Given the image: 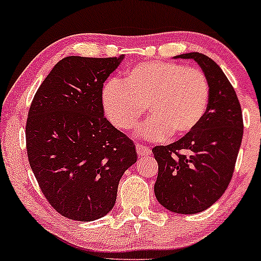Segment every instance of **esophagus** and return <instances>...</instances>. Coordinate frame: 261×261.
Returning a JSON list of instances; mask_svg holds the SVG:
<instances>
[{
    "mask_svg": "<svg viewBox=\"0 0 261 261\" xmlns=\"http://www.w3.org/2000/svg\"><path fill=\"white\" fill-rule=\"evenodd\" d=\"M137 153H138L139 156H145V155H150L151 150L148 148V146L143 145V144H137Z\"/></svg>",
    "mask_w": 261,
    "mask_h": 261,
    "instance_id": "34e87169",
    "label": "esophagus"
}]
</instances>
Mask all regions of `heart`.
Returning <instances> with one entry per match:
<instances>
[{"mask_svg":"<svg viewBox=\"0 0 261 261\" xmlns=\"http://www.w3.org/2000/svg\"><path fill=\"white\" fill-rule=\"evenodd\" d=\"M208 101L210 85L202 70L168 61L139 64L125 81L111 79L102 89L105 115L121 130L136 127L148 106L153 117L137 132L148 140L186 136L200 124Z\"/></svg>","mask_w":261,"mask_h":261,"instance_id":"heart-1","label":"heart"}]
</instances>
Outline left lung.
<instances>
[{
    "instance_id": "left-lung-1",
    "label": "left lung",
    "mask_w": 261,
    "mask_h": 261,
    "mask_svg": "<svg viewBox=\"0 0 261 261\" xmlns=\"http://www.w3.org/2000/svg\"><path fill=\"white\" fill-rule=\"evenodd\" d=\"M194 59L210 85V101L200 124L169 145L153 148L158 162L154 192L162 206L181 215H195L212 206L232 180L243 138V115L232 84L207 55Z\"/></svg>"
}]
</instances>
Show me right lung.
Returning <instances> with one entry per match:
<instances>
[{"instance_id": "right-lung-1", "label": "right lung", "mask_w": 261, "mask_h": 261, "mask_svg": "<svg viewBox=\"0 0 261 261\" xmlns=\"http://www.w3.org/2000/svg\"><path fill=\"white\" fill-rule=\"evenodd\" d=\"M122 59L64 58L29 107V165L50 206L69 219L107 215L122 175L137 162L133 140L105 118L102 106L103 83Z\"/></svg>"}]
</instances>
